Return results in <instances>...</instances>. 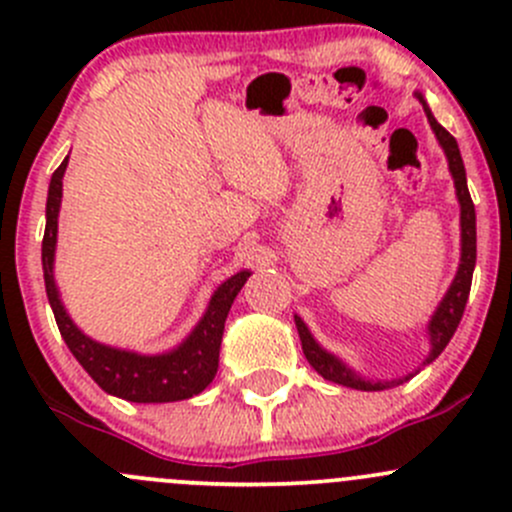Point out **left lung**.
I'll list each match as a JSON object with an SVG mask.
<instances>
[{
    "mask_svg": "<svg viewBox=\"0 0 512 512\" xmlns=\"http://www.w3.org/2000/svg\"><path fill=\"white\" fill-rule=\"evenodd\" d=\"M418 101H421L423 111H426L428 123H431L433 133H436L438 143H441L443 153L448 158V170L453 175V185H456V195L458 203H461V265H458L456 280L453 285L448 287L446 297L441 299L438 309L433 312L431 322H428V339H431V354L426 356V364H431L438 354L446 349V344L451 342V337L456 334L458 324H461L463 309H466L468 294H471V280H473V270H476V208H473L471 193H468V183H466V168H463V158L461 151H458V143L441 123L433 118L431 108L428 103L423 101L421 94H416ZM294 324H297L299 339H302V352L307 356V361L312 364V369L317 371L319 376H324L327 381H334V384L349 386V389H361V391H384L389 386H399L404 384L406 379L411 376H404V379H394V381H369L361 379L356 371L349 369L344 361H339L337 356L329 354L327 349L319 347L314 342V337L309 334L307 324L302 322L299 317H294Z\"/></svg>",
    "mask_w": 512,
    "mask_h": 512,
    "instance_id": "8db88e82",
    "label": "left lung"
}]
</instances>
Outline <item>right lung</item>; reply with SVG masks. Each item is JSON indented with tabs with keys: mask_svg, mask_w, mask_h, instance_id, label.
I'll return each mask as SVG.
<instances>
[{
	"mask_svg": "<svg viewBox=\"0 0 512 512\" xmlns=\"http://www.w3.org/2000/svg\"><path fill=\"white\" fill-rule=\"evenodd\" d=\"M66 163H69V158H64V163L51 175L49 198H46V230L44 242H41L46 297H49L51 309H54L56 324H59L66 347L71 349L76 361L89 371L91 379L106 394L118 396V399L136 401V404H168V401H183L200 394L218 374L220 342H223L227 312H230L232 302H235L237 292L247 282L250 272H237L215 289L198 327L173 352L146 356L94 342L71 322L54 282L56 230H59L61 185H64Z\"/></svg>",
	"mask_w": 512,
	"mask_h": 512,
	"instance_id": "1",
	"label": "right lung"
}]
</instances>
